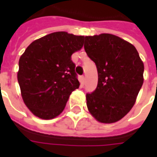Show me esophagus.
Masks as SVG:
<instances>
[{
  "mask_svg": "<svg viewBox=\"0 0 157 157\" xmlns=\"http://www.w3.org/2000/svg\"><path fill=\"white\" fill-rule=\"evenodd\" d=\"M80 80H81V82H82V84H85L86 77L84 76V75H82V76H81V78H80Z\"/></svg>",
  "mask_w": 157,
  "mask_h": 157,
  "instance_id": "obj_1",
  "label": "esophagus"
}]
</instances>
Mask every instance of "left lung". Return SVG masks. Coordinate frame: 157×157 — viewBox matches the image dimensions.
I'll return each instance as SVG.
<instances>
[{
    "label": "left lung",
    "instance_id": "obj_1",
    "mask_svg": "<svg viewBox=\"0 0 157 157\" xmlns=\"http://www.w3.org/2000/svg\"><path fill=\"white\" fill-rule=\"evenodd\" d=\"M84 48L95 63L98 86L86 93V105L98 121L120 120L134 106L143 85L144 64L134 45L118 36H86Z\"/></svg>",
    "mask_w": 157,
    "mask_h": 157
}]
</instances>
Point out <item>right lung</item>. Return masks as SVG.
<instances>
[{"instance_id":"obj_1","label":"right lung","mask_w":157,"mask_h":157,"mask_svg":"<svg viewBox=\"0 0 157 157\" xmlns=\"http://www.w3.org/2000/svg\"><path fill=\"white\" fill-rule=\"evenodd\" d=\"M84 36L52 33L33 41L19 59L17 80L26 106L43 119H51L64 110L80 82L71 60L83 46Z\"/></svg>"}]
</instances>
